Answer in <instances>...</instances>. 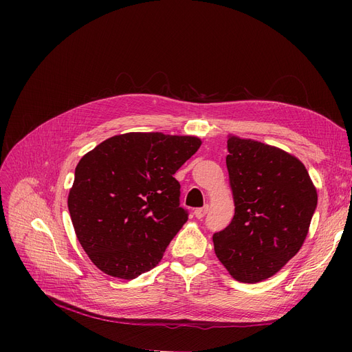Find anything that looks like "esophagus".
Segmentation results:
<instances>
[{
	"label": "esophagus",
	"instance_id": "obj_1",
	"mask_svg": "<svg viewBox=\"0 0 352 352\" xmlns=\"http://www.w3.org/2000/svg\"><path fill=\"white\" fill-rule=\"evenodd\" d=\"M207 212H208V206H204L202 208H197V210L194 211V215H195V218L201 219V218L206 217Z\"/></svg>",
	"mask_w": 352,
	"mask_h": 352
}]
</instances>
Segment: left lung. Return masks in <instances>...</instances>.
I'll return each mask as SVG.
<instances>
[{
  "label": "left lung",
  "mask_w": 352,
  "mask_h": 352,
  "mask_svg": "<svg viewBox=\"0 0 352 352\" xmlns=\"http://www.w3.org/2000/svg\"><path fill=\"white\" fill-rule=\"evenodd\" d=\"M227 146L235 212L212 236L215 255L234 280L261 283L301 250L317 190L305 165L278 146L232 134Z\"/></svg>",
  "instance_id": "1"
}]
</instances>
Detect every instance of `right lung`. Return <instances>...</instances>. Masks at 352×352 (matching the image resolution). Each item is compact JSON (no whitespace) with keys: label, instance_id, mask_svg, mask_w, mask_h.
<instances>
[{"label":"right lung","instance_id":"add662e5","mask_svg":"<svg viewBox=\"0 0 352 352\" xmlns=\"http://www.w3.org/2000/svg\"><path fill=\"white\" fill-rule=\"evenodd\" d=\"M199 146L192 135L126 133L80 160L68 210L81 247L98 270L134 280L161 261L188 219L173 175Z\"/></svg>","mask_w":352,"mask_h":352}]
</instances>
